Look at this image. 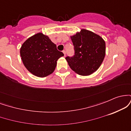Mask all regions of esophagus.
I'll return each instance as SVG.
<instances>
[{
    "label": "esophagus",
    "mask_w": 131,
    "mask_h": 131,
    "mask_svg": "<svg viewBox=\"0 0 131 131\" xmlns=\"http://www.w3.org/2000/svg\"><path fill=\"white\" fill-rule=\"evenodd\" d=\"M63 54H64V57H65L66 56V51L63 50Z\"/></svg>",
    "instance_id": "obj_1"
}]
</instances>
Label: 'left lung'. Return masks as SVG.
<instances>
[{
  "instance_id": "obj_1",
  "label": "left lung",
  "mask_w": 131,
  "mask_h": 131,
  "mask_svg": "<svg viewBox=\"0 0 131 131\" xmlns=\"http://www.w3.org/2000/svg\"><path fill=\"white\" fill-rule=\"evenodd\" d=\"M74 47L75 55L67 57V61L72 70L81 76H89L100 67L105 56L106 47L103 39L89 30L81 31L70 36Z\"/></svg>"
}]
</instances>
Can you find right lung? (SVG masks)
Segmentation results:
<instances>
[{
	"label": "right lung",
	"mask_w": 131,
	"mask_h": 131,
	"mask_svg": "<svg viewBox=\"0 0 131 131\" xmlns=\"http://www.w3.org/2000/svg\"><path fill=\"white\" fill-rule=\"evenodd\" d=\"M63 55L49 36L42 32L29 37L20 48L24 66L31 74L40 78L52 74L55 70L57 60Z\"/></svg>",
	"instance_id": "1"
}]
</instances>
